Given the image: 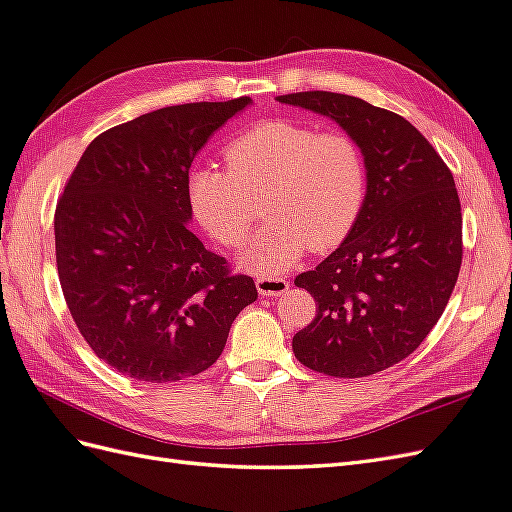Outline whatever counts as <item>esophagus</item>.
<instances>
[{"label":"esophagus","mask_w":512,"mask_h":512,"mask_svg":"<svg viewBox=\"0 0 512 512\" xmlns=\"http://www.w3.org/2000/svg\"><path fill=\"white\" fill-rule=\"evenodd\" d=\"M255 283L261 296H281L287 292V287H290L287 279L277 277V274H259Z\"/></svg>","instance_id":"1"}]
</instances>
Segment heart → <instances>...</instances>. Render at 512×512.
<instances>
[{
	"instance_id": "b5f03b06",
	"label": "heart",
	"mask_w": 512,
	"mask_h": 512,
	"mask_svg": "<svg viewBox=\"0 0 512 512\" xmlns=\"http://www.w3.org/2000/svg\"><path fill=\"white\" fill-rule=\"evenodd\" d=\"M227 166H194L186 194L194 218L229 248L246 242L264 194L270 216L246 248L248 270L277 274L311 251H329L357 225L368 196V162L346 131L268 119L235 136Z\"/></svg>"
}]
</instances>
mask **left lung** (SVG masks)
Listing matches in <instances>:
<instances>
[{"instance_id":"left-lung-1","label":"left lung","mask_w":512,"mask_h":512,"mask_svg":"<svg viewBox=\"0 0 512 512\" xmlns=\"http://www.w3.org/2000/svg\"><path fill=\"white\" fill-rule=\"evenodd\" d=\"M279 101L331 116L368 162L357 225L322 264L294 279L316 300V318L292 339L294 355L326 376H372L413 355L454 292L463 261L454 177L396 112L326 90Z\"/></svg>"}]
</instances>
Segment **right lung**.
Segmentation results:
<instances>
[{"mask_svg": "<svg viewBox=\"0 0 512 512\" xmlns=\"http://www.w3.org/2000/svg\"><path fill=\"white\" fill-rule=\"evenodd\" d=\"M248 103H183L103 131L60 194L56 266L71 318L101 361L136 381L205 372L257 300L255 281L186 225L194 155Z\"/></svg>", "mask_w": 512, "mask_h": 512, "instance_id": "add662e5", "label": "right lung"}]
</instances>
